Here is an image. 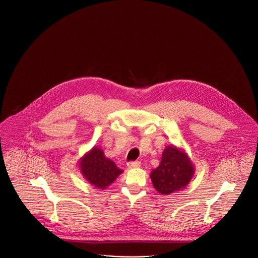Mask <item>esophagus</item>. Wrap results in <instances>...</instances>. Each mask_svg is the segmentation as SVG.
Masks as SVG:
<instances>
[{"label":"esophagus","instance_id":"1","mask_svg":"<svg viewBox=\"0 0 258 258\" xmlns=\"http://www.w3.org/2000/svg\"><path fill=\"white\" fill-rule=\"evenodd\" d=\"M127 166H128L130 168L139 167V166H141V162H140V161H130V162L127 163Z\"/></svg>","mask_w":258,"mask_h":258}]
</instances>
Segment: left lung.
<instances>
[{
  "label": "left lung",
  "instance_id": "1",
  "mask_svg": "<svg viewBox=\"0 0 258 258\" xmlns=\"http://www.w3.org/2000/svg\"><path fill=\"white\" fill-rule=\"evenodd\" d=\"M194 167L185 152L167 147L163 151L159 166L150 176L154 188L163 195H169L185 188L194 174Z\"/></svg>",
  "mask_w": 258,
  "mask_h": 258
}]
</instances>
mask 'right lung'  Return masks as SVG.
<instances>
[{
	"mask_svg": "<svg viewBox=\"0 0 258 258\" xmlns=\"http://www.w3.org/2000/svg\"><path fill=\"white\" fill-rule=\"evenodd\" d=\"M81 171L92 185L98 189H105L122 172L116 164L105 157L104 152L94 148L81 160Z\"/></svg>",
	"mask_w": 258,
	"mask_h": 258,
	"instance_id": "obj_1",
	"label": "right lung"
}]
</instances>
